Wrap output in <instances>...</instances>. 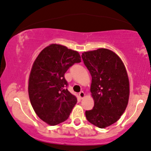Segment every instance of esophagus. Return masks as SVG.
<instances>
[{"instance_id": "esophagus-1", "label": "esophagus", "mask_w": 151, "mask_h": 151, "mask_svg": "<svg viewBox=\"0 0 151 151\" xmlns=\"http://www.w3.org/2000/svg\"><path fill=\"white\" fill-rule=\"evenodd\" d=\"M85 95L86 94H85V93L83 91H80V93H79V96H80V97L81 98V99H83V98L84 97Z\"/></svg>"}]
</instances>
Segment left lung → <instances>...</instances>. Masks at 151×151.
Returning a JSON list of instances; mask_svg holds the SVG:
<instances>
[{
	"label": "left lung",
	"instance_id": "left-lung-1",
	"mask_svg": "<svg viewBox=\"0 0 151 151\" xmlns=\"http://www.w3.org/2000/svg\"><path fill=\"white\" fill-rule=\"evenodd\" d=\"M82 58L91 75V92L94 100L93 109L86 111V119L105 128L115 123L128 105V74L122 60L109 49L86 52Z\"/></svg>",
	"mask_w": 151,
	"mask_h": 151
}]
</instances>
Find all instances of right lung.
<instances>
[{
	"instance_id": "add662e5",
	"label": "right lung",
	"mask_w": 151,
	"mask_h": 151,
	"mask_svg": "<svg viewBox=\"0 0 151 151\" xmlns=\"http://www.w3.org/2000/svg\"><path fill=\"white\" fill-rule=\"evenodd\" d=\"M81 62L76 51L51 44L34 62L29 79V96L36 114L43 122L56 125L66 120L77 102L66 87L64 74L74 63Z\"/></svg>"
}]
</instances>
